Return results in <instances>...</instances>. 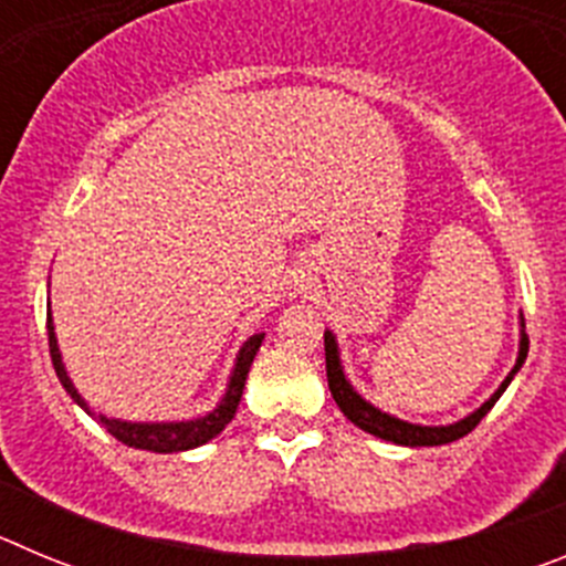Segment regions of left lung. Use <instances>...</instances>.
Listing matches in <instances>:
<instances>
[{
  "label": "left lung",
  "mask_w": 566,
  "mask_h": 566,
  "mask_svg": "<svg viewBox=\"0 0 566 566\" xmlns=\"http://www.w3.org/2000/svg\"><path fill=\"white\" fill-rule=\"evenodd\" d=\"M527 348H530V339L527 334L522 332V345H518V359L513 365V371L507 374L502 385H499V391L488 399V402L473 411L470 417H464L462 422H453V424H444V428H424V424H411V422H402V419H394L388 413L377 411L374 405L365 402L357 391H354L348 379H345L343 368H339V357H337V343H334L332 332H326V374H328V391H332L334 402L339 405V411L345 417L352 419L357 428H363L365 433H374V437L385 439V442H394V444H408V448H433V444H448V442H457V439L468 437L484 417L488 411L496 405V399L502 397L504 388L510 385V379L516 377L522 363L527 359Z\"/></svg>",
  "instance_id": "obj_1"
}]
</instances>
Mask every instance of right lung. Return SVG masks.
Masks as SVG:
<instances>
[{"instance_id":"add662e5","label":"right lung","mask_w":566,"mask_h":566,"mask_svg":"<svg viewBox=\"0 0 566 566\" xmlns=\"http://www.w3.org/2000/svg\"><path fill=\"white\" fill-rule=\"evenodd\" d=\"M263 337H266V334H254V337H249L247 343H243V348H240V354H238V363H234L232 379H229L227 397H223L221 405H218L212 413H207V417L189 419V422L147 424V422H118V419H107L98 413L96 422H102L104 428H107V431L118 439V442L129 444V448H138V451L178 453V451H189V448H198V444L209 442V439L218 437V433H221L223 428L232 422L234 411H238V405H240V397H243V385H247L249 368H252V359H254V354H258ZM48 345H50V359H53V368H56L59 382H62L64 391H67L70 397L76 399L84 411L90 413L87 402L78 397V391L73 388V382H70L67 371H64L62 354H59L56 334H53V319H50V314H48Z\"/></svg>"}]
</instances>
